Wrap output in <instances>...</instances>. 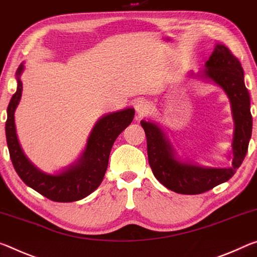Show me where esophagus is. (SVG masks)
<instances>
[{"instance_id": "34e87169", "label": "esophagus", "mask_w": 257, "mask_h": 257, "mask_svg": "<svg viewBox=\"0 0 257 257\" xmlns=\"http://www.w3.org/2000/svg\"><path fill=\"white\" fill-rule=\"evenodd\" d=\"M150 103L146 99H138L136 101V110L140 115H144L147 111L149 110Z\"/></svg>"}]
</instances>
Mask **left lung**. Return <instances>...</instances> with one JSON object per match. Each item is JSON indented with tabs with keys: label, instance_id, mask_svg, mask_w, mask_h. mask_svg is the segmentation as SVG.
I'll return each instance as SVG.
<instances>
[{
	"label": "left lung",
	"instance_id": "1",
	"mask_svg": "<svg viewBox=\"0 0 257 257\" xmlns=\"http://www.w3.org/2000/svg\"><path fill=\"white\" fill-rule=\"evenodd\" d=\"M189 77L215 84L224 91L230 101L234 130L228 166L201 165L183 157L161 124L151 119H142L140 123L146 132L148 161L155 178L174 192L198 195L226 182L241 165L251 137L253 118L243 69L225 45L216 44L206 61L205 69L197 74L191 71Z\"/></svg>",
	"mask_w": 257,
	"mask_h": 257
}]
</instances>
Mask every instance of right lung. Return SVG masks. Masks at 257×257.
I'll return each instance as SVG.
<instances>
[{"instance_id":"obj_1","label":"right lung","mask_w":257,"mask_h":257,"mask_svg":"<svg viewBox=\"0 0 257 257\" xmlns=\"http://www.w3.org/2000/svg\"><path fill=\"white\" fill-rule=\"evenodd\" d=\"M24 62L16 73L17 91L7 109V144L17 173L28 187L58 203H70L85 198L102 182L108 167L109 155L117 137L132 123L133 108L106 113L94 124L86 146L76 161L61 170L49 173L37 167L20 146L15 124V111L22 99Z\"/></svg>"}]
</instances>
